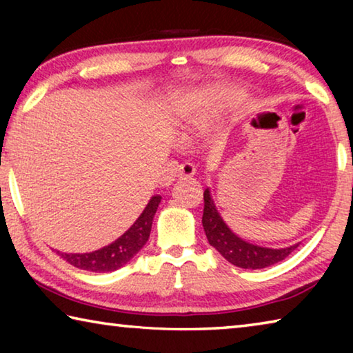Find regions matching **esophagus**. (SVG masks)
Instances as JSON below:
<instances>
[{
  "instance_id": "esophagus-1",
  "label": "esophagus",
  "mask_w": 353,
  "mask_h": 353,
  "mask_svg": "<svg viewBox=\"0 0 353 353\" xmlns=\"http://www.w3.org/2000/svg\"><path fill=\"white\" fill-rule=\"evenodd\" d=\"M196 174V168L193 163L190 162H183L182 165H179L177 168V177L179 179H190Z\"/></svg>"
}]
</instances>
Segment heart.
Segmentation results:
<instances>
[{
	"mask_svg": "<svg viewBox=\"0 0 353 353\" xmlns=\"http://www.w3.org/2000/svg\"><path fill=\"white\" fill-rule=\"evenodd\" d=\"M218 103H232V101L236 99V93L235 92H224L218 94ZM193 123L198 124V126H201V124L205 123V113L204 112H199L196 113V115L193 117Z\"/></svg>",
	"mask_w": 353,
	"mask_h": 353,
	"instance_id": "b5f03b06",
	"label": "heart"
}]
</instances>
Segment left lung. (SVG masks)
Masks as SVG:
<instances>
[{"mask_svg": "<svg viewBox=\"0 0 353 353\" xmlns=\"http://www.w3.org/2000/svg\"><path fill=\"white\" fill-rule=\"evenodd\" d=\"M202 225H204L210 246L216 249L227 261L238 268H243V270H261V268L276 265V263L286 259L299 246V244H294V246L285 249H270L255 246V244L241 240L219 216L208 188L204 191Z\"/></svg>", "mask_w": 353, "mask_h": 353, "instance_id": "8db88e82", "label": "left lung"}]
</instances>
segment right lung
Returning <instances> with one entry per match:
<instances>
[{
  "mask_svg": "<svg viewBox=\"0 0 353 353\" xmlns=\"http://www.w3.org/2000/svg\"><path fill=\"white\" fill-rule=\"evenodd\" d=\"M160 196L155 194L148 202L145 210L139 216V219L130 225V229L123 234L118 240L113 241L109 246L103 249L94 250V252L88 254H57L62 256L65 261L74 268H79L83 271L92 272H110L119 270V268L126 265V263L134 259L135 254L140 252V249L145 246L149 234H151L152 219L154 214L157 212V207L160 204Z\"/></svg>",
  "mask_w": 353,
  "mask_h": 353,
  "instance_id": "obj_1",
  "label": "right lung"
}]
</instances>
